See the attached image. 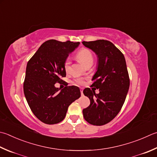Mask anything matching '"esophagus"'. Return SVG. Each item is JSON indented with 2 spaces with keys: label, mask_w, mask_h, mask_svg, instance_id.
<instances>
[{
  "label": "esophagus",
  "mask_w": 157,
  "mask_h": 157,
  "mask_svg": "<svg viewBox=\"0 0 157 157\" xmlns=\"http://www.w3.org/2000/svg\"><path fill=\"white\" fill-rule=\"evenodd\" d=\"M81 96H83V90L81 89Z\"/></svg>",
  "instance_id": "34e87169"
}]
</instances>
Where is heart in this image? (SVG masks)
<instances>
[{
  "label": "heart",
  "mask_w": 157,
  "mask_h": 157,
  "mask_svg": "<svg viewBox=\"0 0 157 157\" xmlns=\"http://www.w3.org/2000/svg\"><path fill=\"white\" fill-rule=\"evenodd\" d=\"M76 57L81 61L85 66H92L94 63V55L90 50L87 48H82L77 52ZM63 68L66 72H68L71 68V61L70 58H66L63 62ZM75 82L78 85L85 84V81L82 78H77L75 80Z\"/></svg>",
  "instance_id": "1"
}]
</instances>
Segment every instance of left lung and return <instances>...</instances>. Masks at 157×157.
I'll use <instances>...</instances> for the list:
<instances>
[{
  "instance_id": "left-lung-1",
  "label": "left lung",
  "mask_w": 157,
  "mask_h": 157,
  "mask_svg": "<svg viewBox=\"0 0 157 157\" xmlns=\"http://www.w3.org/2000/svg\"><path fill=\"white\" fill-rule=\"evenodd\" d=\"M85 46L92 50L98 57L97 72L93 76L91 87L85 88V96L90 100V105L82 110L88 123L102 126L114 119L124 103L130 86V78L124 56L113 43L99 40L82 42Z\"/></svg>"
}]
</instances>
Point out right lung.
I'll return each mask as SVG.
<instances>
[{"instance_id": "right-lung-1", "label": "right lung", "mask_w": 157, "mask_h": 157, "mask_svg": "<svg viewBox=\"0 0 157 157\" xmlns=\"http://www.w3.org/2000/svg\"><path fill=\"white\" fill-rule=\"evenodd\" d=\"M78 45L79 42L70 41L48 40L27 63L24 93L33 113L47 124L61 122L68 106L81 96L78 87L66 86L61 91L55 87L63 81L61 77H66L63 62Z\"/></svg>"}]
</instances>
